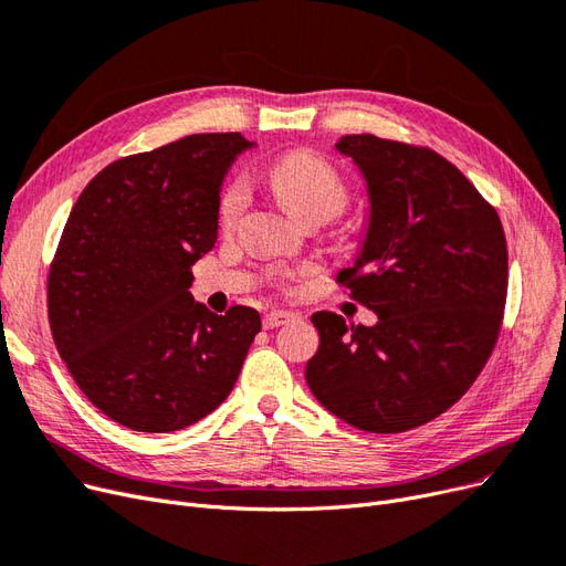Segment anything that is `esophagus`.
<instances>
[{
  "label": "esophagus",
  "instance_id": "esophagus-1",
  "mask_svg": "<svg viewBox=\"0 0 566 566\" xmlns=\"http://www.w3.org/2000/svg\"><path fill=\"white\" fill-rule=\"evenodd\" d=\"M298 315L296 313H289V310H270V313L263 315V326L265 329H277L282 324L294 322Z\"/></svg>",
  "mask_w": 566,
  "mask_h": 566
}]
</instances>
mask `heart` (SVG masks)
I'll use <instances>...</instances> for the list:
<instances>
[{
  "instance_id": "1",
  "label": "heart",
  "mask_w": 566,
  "mask_h": 566,
  "mask_svg": "<svg viewBox=\"0 0 566 566\" xmlns=\"http://www.w3.org/2000/svg\"><path fill=\"white\" fill-rule=\"evenodd\" d=\"M270 184L275 188L280 202L296 218L310 213L336 216L348 205V186L336 171L334 164L324 157L298 150L280 157L270 167ZM249 205V180L234 176L218 199V218L223 226H232Z\"/></svg>"
}]
</instances>
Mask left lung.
Here are the masks:
<instances>
[{
	"label": "left lung",
	"instance_id": "obj_1",
	"mask_svg": "<svg viewBox=\"0 0 566 566\" xmlns=\"http://www.w3.org/2000/svg\"><path fill=\"white\" fill-rule=\"evenodd\" d=\"M369 192V230L338 284L374 326L315 313L319 348L305 380L319 405L367 432H405L444 413L499 340L507 247L496 209L430 148L343 136Z\"/></svg>",
	"mask_w": 566,
	"mask_h": 566
}]
</instances>
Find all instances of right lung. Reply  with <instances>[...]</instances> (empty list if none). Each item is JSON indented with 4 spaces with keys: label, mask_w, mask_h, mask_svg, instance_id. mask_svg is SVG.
Here are the masks:
<instances>
[{
    "label": "right lung",
    "mask_w": 566,
    "mask_h": 566,
    "mask_svg": "<svg viewBox=\"0 0 566 566\" xmlns=\"http://www.w3.org/2000/svg\"><path fill=\"white\" fill-rule=\"evenodd\" d=\"M242 134H192L91 178L49 268L56 350L88 402L138 432H174L234 388L261 332L253 307L216 315L190 296L218 234V199Z\"/></svg>",
    "instance_id": "1"
}]
</instances>
